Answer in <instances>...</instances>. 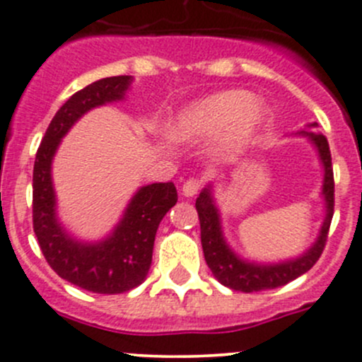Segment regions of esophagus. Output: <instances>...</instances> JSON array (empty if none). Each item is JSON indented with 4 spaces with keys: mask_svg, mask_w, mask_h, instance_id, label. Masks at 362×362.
I'll use <instances>...</instances> for the list:
<instances>
[{
    "mask_svg": "<svg viewBox=\"0 0 362 362\" xmlns=\"http://www.w3.org/2000/svg\"><path fill=\"white\" fill-rule=\"evenodd\" d=\"M199 189H202V182H199L198 178H189V180H185L184 185H182V194L189 198V196L198 194Z\"/></svg>",
    "mask_w": 362,
    "mask_h": 362,
    "instance_id": "esophagus-1",
    "label": "esophagus"
}]
</instances>
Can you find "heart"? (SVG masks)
<instances>
[{
  "mask_svg": "<svg viewBox=\"0 0 362 362\" xmlns=\"http://www.w3.org/2000/svg\"><path fill=\"white\" fill-rule=\"evenodd\" d=\"M267 111L245 90H226L199 99L178 111L168 124V136L175 141L210 138L226 131L228 145L244 141L262 125Z\"/></svg>",
  "mask_w": 362,
  "mask_h": 362,
  "instance_id": "obj_1",
  "label": "heart"
}]
</instances>
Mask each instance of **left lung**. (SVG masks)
I'll return each instance as SVG.
<instances>
[{"mask_svg":"<svg viewBox=\"0 0 362 362\" xmlns=\"http://www.w3.org/2000/svg\"><path fill=\"white\" fill-rule=\"evenodd\" d=\"M317 129L318 124L313 122V124L308 125L306 131H300L299 134L306 136L313 143L318 157H320L322 166H324L322 196H324L325 202V219L322 223L320 233H318L315 244L297 258L279 263H255L242 259L226 244L223 228H221L219 210L214 202L212 187L206 185L199 192L198 199H196V210H198L199 228H202L203 255H205L206 265L221 285L245 293L278 288V286L286 285V283L303 276L318 262L325 247V242H327L329 226H331L332 214H334V175H332L331 150H329L327 138L320 134Z\"/></svg>","mask_w":362,"mask_h":362,"instance_id":"1","label":"left lung"}]
</instances>
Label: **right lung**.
<instances>
[{
  "label": "right lung",
  "mask_w": 362,
  "mask_h": 362,
  "mask_svg": "<svg viewBox=\"0 0 362 362\" xmlns=\"http://www.w3.org/2000/svg\"><path fill=\"white\" fill-rule=\"evenodd\" d=\"M131 83L132 76L106 77L74 93L49 124L33 166V230L45 259L65 281L107 296L129 292L146 279L157 228L178 199L175 184L143 185L104 240L83 242L74 238L56 216L51 164L70 127L93 107L124 99Z\"/></svg>",
  "instance_id": "right-lung-1"
}]
</instances>
